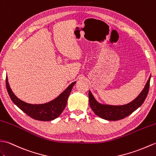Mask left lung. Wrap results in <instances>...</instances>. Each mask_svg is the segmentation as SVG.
I'll return each mask as SVG.
<instances>
[{"label":"left lung","mask_w":156,"mask_h":156,"mask_svg":"<svg viewBox=\"0 0 156 156\" xmlns=\"http://www.w3.org/2000/svg\"><path fill=\"white\" fill-rule=\"evenodd\" d=\"M151 75L145 85L144 88L136 99L132 101L125 105H112L109 104H103L96 100L91 91H89V105L93 112L95 115L101 118L109 121H117L125 118L130 114L135 112L142 105L144 102L150 88Z\"/></svg>","instance_id":"left-lung-1"}]
</instances>
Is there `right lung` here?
Instances as JSON below:
<instances>
[{"instance_id": "obj_1", "label": "right lung", "mask_w": 156, "mask_h": 156, "mask_svg": "<svg viewBox=\"0 0 156 156\" xmlns=\"http://www.w3.org/2000/svg\"><path fill=\"white\" fill-rule=\"evenodd\" d=\"M75 83L76 81L72 83L57 98L49 102L43 104H30L22 101L14 94L10 87L7 76L6 77V89L12 102L33 119L43 122L52 121L61 115L67 105L68 98Z\"/></svg>"}]
</instances>
